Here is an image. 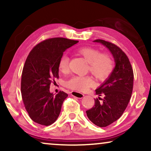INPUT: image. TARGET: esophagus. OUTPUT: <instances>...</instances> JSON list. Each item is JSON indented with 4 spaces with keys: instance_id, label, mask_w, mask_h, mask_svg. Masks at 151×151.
<instances>
[{
    "instance_id": "obj_1",
    "label": "esophagus",
    "mask_w": 151,
    "mask_h": 151,
    "mask_svg": "<svg viewBox=\"0 0 151 151\" xmlns=\"http://www.w3.org/2000/svg\"><path fill=\"white\" fill-rule=\"evenodd\" d=\"M71 95L73 97H76V98H82L84 97L83 94L77 91H71Z\"/></svg>"
}]
</instances>
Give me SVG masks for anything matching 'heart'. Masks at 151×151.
Returning a JSON list of instances; mask_svg holds the SVG:
<instances>
[{"label": "heart", "instance_id": "obj_1", "mask_svg": "<svg viewBox=\"0 0 151 151\" xmlns=\"http://www.w3.org/2000/svg\"><path fill=\"white\" fill-rule=\"evenodd\" d=\"M79 55L88 63V71L100 81L106 80L114 69L115 63L110 53H102L100 49L91 47H80L77 49ZM69 58L63 55L59 60L60 71L66 73L69 71ZM66 86L71 89L83 91L93 86V80L90 76H73L66 82Z\"/></svg>", "mask_w": 151, "mask_h": 151}]
</instances>
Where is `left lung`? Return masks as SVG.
I'll list each match as a JSON object with an SVG mask.
<instances>
[{"mask_svg": "<svg viewBox=\"0 0 151 151\" xmlns=\"http://www.w3.org/2000/svg\"><path fill=\"white\" fill-rule=\"evenodd\" d=\"M109 49L115 67L106 81L96 90L95 105L86 111L88 118L99 127H106L117 120L127 109L133 87V71L126 53L113 43L104 40H94Z\"/></svg>", "mask_w": 151, "mask_h": 151, "instance_id": "8db88e82", "label": "left lung"}]
</instances>
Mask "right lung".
<instances>
[{
  "instance_id": "add662e5",
  "label": "right lung",
  "mask_w": 151,
  "mask_h": 151,
  "mask_svg": "<svg viewBox=\"0 0 151 151\" xmlns=\"http://www.w3.org/2000/svg\"><path fill=\"white\" fill-rule=\"evenodd\" d=\"M78 40L53 38L36 45L29 53L21 78V94L26 111L36 123L49 126L60 113L68 94L60 91L53 96L50 84L58 78V62L66 49Z\"/></svg>"
}]
</instances>
